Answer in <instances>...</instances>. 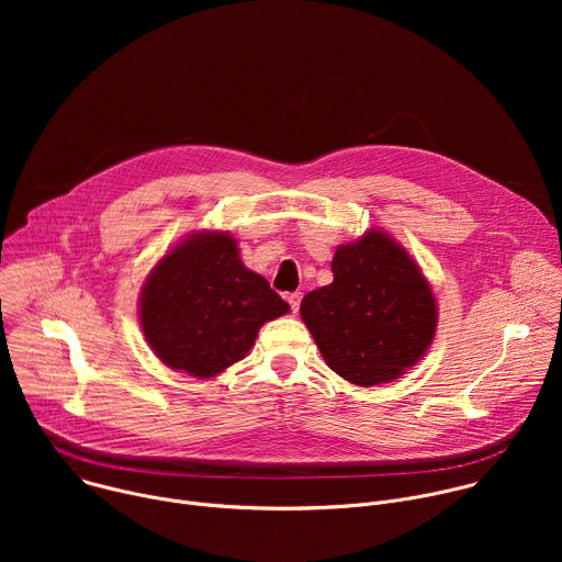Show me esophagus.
I'll return each mask as SVG.
<instances>
[{"label": "esophagus", "instance_id": "1", "mask_svg": "<svg viewBox=\"0 0 562 562\" xmlns=\"http://www.w3.org/2000/svg\"><path fill=\"white\" fill-rule=\"evenodd\" d=\"M289 304H291V311L293 313H297L300 311V300H302V293L300 291H295V293H289Z\"/></svg>", "mask_w": 562, "mask_h": 562}]
</instances>
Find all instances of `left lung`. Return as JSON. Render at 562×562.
I'll list each match as a JSON object with an SVG mask.
<instances>
[{"mask_svg":"<svg viewBox=\"0 0 562 562\" xmlns=\"http://www.w3.org/2000/svg\"><path fill=\"white\" fill-rule=\"evenodd\" d=\"M334 282L302 297L300 313L325 362L358 386L414 367L438 325L434 291L414 258L382 231L336 249Z\"/></svg>","mask_w":562,"mask_h":562,"instance_id":"8db88e82","label":"left lung"}]
</instances>
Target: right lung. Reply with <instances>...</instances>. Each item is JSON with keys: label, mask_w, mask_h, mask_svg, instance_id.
<instances>
[{"label": "right lung", "mask_w": 562, "mask_h": 562, "mask_svg": "<svg viewBox=\"0 0 562 562\" xmlns=\"http://www.w3.org/2000/svg\"><path fill=\"white\" fill-rule=\"evenodd\" d=\"M289 304L239 260L226 231L193 233L148 273L139 323L167 367L209 380L243 360L269 319Z\"/></svg>", "instance_id": "1"}]
</instances>
